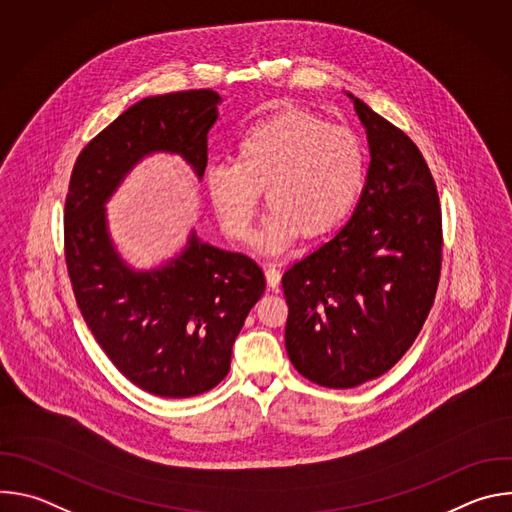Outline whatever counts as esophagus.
<instances>
[{
  "mask_svg": "<svg viewBox=\"0 0 512 512\" xmlns=\"http://www.w3.org/2000/svg\"><path fill=\"white\" fill-rule=\"evenodd\" d=\"M265 279H267V285H269L271 289H277V287H279V281H281L279 269H277L275 265H267V267H265Z\"/></svg>",
  "mask_w": 512,
  "mask_h": 512,
  "instance_id": "esophagus-1",
  "label": "esophagus"
}]
</instances>
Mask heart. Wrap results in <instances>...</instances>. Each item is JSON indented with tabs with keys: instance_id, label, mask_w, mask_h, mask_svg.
<instances>
[{
	"instance_id": "heart-1",
	"label": "heart",
	"mask_w": 512,
	"mask_h": 512,
	"mask_svg": "<svg viewBox=\"0 0 512 512\" xmlns=\"http://www.w3.org/2000/svg\"><path fill=\"white\" fill-rule=\"evenodd\" d=\"M367 176L360 137L304 111L253 123L237 143L235 162L206 170V190L223 231L245 241L265 190L271 208L257 247L275 253L296 235L318 237L336 227L358 200Z\"/></svg>"
}]
</instances>
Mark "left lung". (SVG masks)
I'll use <instances>...</instances> for the list:
<instances>
[{
  "label": "left lung",
  "instance_id": "1",
  "mask_svg": "<svg viewBox=\"0 0 512 512\" xmlns=\"http://www.w3.org/2000/svg\"><path fill=\"white\" fill-rule=\"evenodd\" d=\"M371 164L350 221L291 265L285 350L308 381L350 389L385 375L417 338L442 271V208L417 145L346 93Z\"/></svg>",
  "mask_w": 512,
  "mask_h": 512
}]
</instances>
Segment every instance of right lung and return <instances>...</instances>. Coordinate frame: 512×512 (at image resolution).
I'll use <instances>...</instances> for the list:
<instances>
[{"instance_id": "right-lung-1", "label": "right lung", "mask_w": 512, "mask_h": 512, "mask_svg": "<svg viewBox=\"0 0 512 512\" xmlns=\"http://www.w3.org/2000/svg\"><path fill=\"white\" fill-rule=\"evenodd\" d=\"M221 101L210 89L141 99L85 145L68 184L64 257L79 310L119 373L158 397H194L227 377L265 275L251 257L202 243L196 231L164 265L135 271L111 241L105 204L156 152L182 156L200 180Z\"/></svg>"}]
</instances>
